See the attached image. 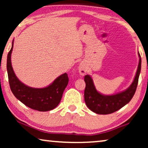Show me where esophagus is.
<instances>
[{
    "label": "esophagus",
    "mask_w": 148,
    "mask_h": 148,
    "mask_svg": "<svg viewBox=\"0 0 148 148\" xmlns=\"http://www.w3.org/2000/svg\"><path fill=\"white\" fill-rule=\"evenodd\" d=\"M87 72V69L84 63H81L79 66V73L81 75H85Z\"/></svg>",
    "instance_id": "34e87169"
}]
</instances>
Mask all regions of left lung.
<instances>
[{
  "label": "left lung",
  "instance_id": "left-lung-1",
  "mask_svg": "<svg viewBox=\"0 0 148 148\" xmlns=\"http://www.w3.org/2000/svg\"><path fill=\"white\" fill-rule=\"evenodd\" d=\"M138 55L139 57V64L133 82L126 90L122 92L110 96L103 95L96 90L90 75H87L84 77V81L86 82L84 100L90 110L99 114H111L130 102L136 91L141 71V59L139 52Z\"/></svg>",
  "mask_w": 148,
  "mask_h": 148
}]
</instances>
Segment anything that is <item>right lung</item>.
I'll use <instances>...</instances> for the list:
<instances>
[{
  "label": "right lung",
  "instance_id": "right-lung-1",
  "mask_svg": "<svg viewBox=\"0 0 148 148\" xmlns=\"http://www.w3.org/2000/svg\"><path fill=\"white\" fill-rule=\"evenodd\" d=\"M12 47L7 55V69L11 92L19 101L29 108L41 112L51 110L58 106L69 83L66 73L58 77L51 84L44 88H34L25 86L16 77L11 64Z\"/></svg>",
  "mask_w": 148,
  "mask_h": 148
}]
</instances>
